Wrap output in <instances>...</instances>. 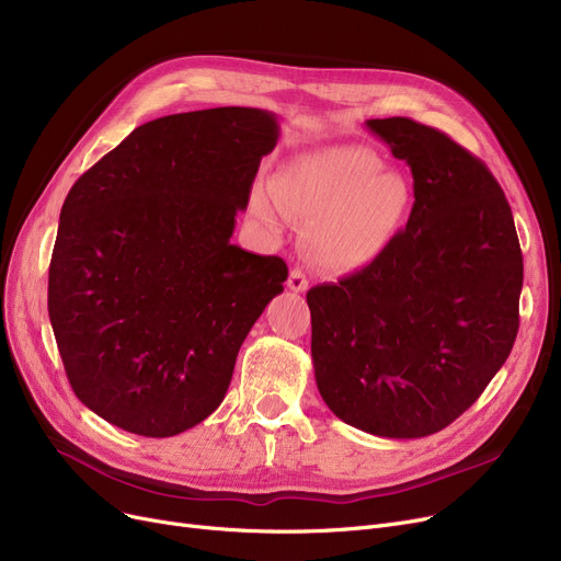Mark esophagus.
<instances>
[{"mask_svg":"<svg viewBox=\"0 0 561 561\" xmlns=\"http://www.w3.org/2000/svg\"><path fill=\"white\" fill-rule=\"evenodd\" d=\"M286 284H288L290 290H294V294H305L307 286H309V282H307V277H305V273L300 271V267H294V271H290Z\"/></svg>","mask_w":561,"mask_h":561,"instance_id":"1","label":"esophagus"}]
</instances>
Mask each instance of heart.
<instances>
[{"label":"heart","mask_w":561,"mask_h":561,"mask_svg":"<svg viewBox=\"0 0 561 561\" xmlns=\"http://www.w3.org/2000/svg\"><path fill=\"white\" fill-rule=\"evenodd\" d=\"M359 146H323L275 169L271 192L256 187L252 208L275 231L288 220L307 225L313 263L332 275L374 265L399 236L410 185Z\"/></svg>","instance_id":"heart-1"}]
</instances>
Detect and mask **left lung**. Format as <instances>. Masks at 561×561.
Wrapping results in <instances>:
<instances>
[{
	"label": "left lung",
	"instance_id": "left-lung-1",
	"mask_svg": "<svg viewBox=\"0 0 561 561\" xmlns=\"http://www.w3.org/2000/svg\"><path fill=\"white\" fill-rule=\"evenodd\" d=\"M367 128L408 162L415 204L374 265L307 294L313 376L341 422L410 440L449 426L502 369L518 334L523 254L481 160L405 116Z\"/></svg>",
	"mask_w": 561,
	"mask_h": 561
}]
</instances>
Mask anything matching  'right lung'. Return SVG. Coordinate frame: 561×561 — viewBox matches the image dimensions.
<instances>
[{"label": "right lung", "mask_w": 561, "mask_h": 561, "mask_svg": "<svg viewBox=\"0 0 561 561\" xmlns=\"http://www.w3.org/2000/svg\"><path fill=\"white\" fill-rule=\"evenodd\" d=\"M277 114L215 107L135 128L70 187L47 311L72 392L105 422L179 435L225 401L288 267L231 245Z\"/></svg>", "instance_id": "right-lung-1"}]
</instances>
